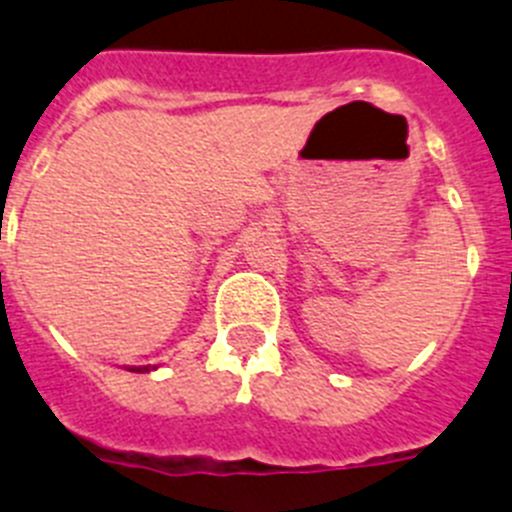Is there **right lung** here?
Masks as SVG:
<instances>
[{
  "label": "right lung",
  "instance_id": "add662e5",
  "mask_svg": "<svg viewBox=\"0 0 512 512\" xmlns=\"http://www.w3.org/2000/svg\"><path fill=\"white\" fill-rule=\"evenodd\" d=\"M130 372H148V366H135V369H130Z\"/></svg>",
  "mask_w": 512,
  "mask_h": 512
}]
</instances>
